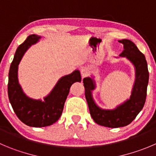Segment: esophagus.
<instances>
[{"instance_id":"34e87169","label":"esophagus","mask_w":156,"mask_h":156,"mask_svg":"<svg viewBox=\"0 0 156 156\" xmlns=\"http://www.w3.org/2000/svg\"><path fill=\"white\" fill-rule=\"evenodd\" d=\"M89 74H90V70H89L88 68H87V67H83L82 69H81V76H82L83 78L87 76Z\"/></svg>"}]
</instances>
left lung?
I'll return each instance as SVG.
<instances>
[{"instance_id":"left-lung-1","label":"left lung","mask_w":156,"mask_h":156,"mask_svg":"<svg viewBox=\"0 0 156 156\" xmlns=\"http://www.w3.org/2000/svg\"><path fill=\"white\" fill-rule=\"evenodd\" d=\"M119 42L123 44L124 49L119 57H126L135 68V82L129 99L112 109H102L93 97V91L96 87L94 76L83 79L86 99L92 118L99 125L109 128L126 126L136 119L146 102L149 83L147 62L143 53L129 40L123 39Z\"/></svg>"}]
</instances>
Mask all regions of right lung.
I'll return each mask as SVG.
<instances>
[{
  "instance_id": "add662e5",
  "label": "right lung",
  "mask_w": 156,
  "mask_h": 156,
  "mask_svg": "<svg viewBox=\"0 0 156 156\" xmlns=\"http://www.w3.org/2000/svg\"><path fill=\"white\" fill-rule=\"evenodd\" d=\"M41 38V36L31 34L17 47L9 71L7 93L10 103L19 119L31 127H45L56 122L63 112L70 87L82 79L80 70L76 69L62 76L44 100L27 96L19 83L18 65L27 50Z\"/></svg>"
}]
</instances>
